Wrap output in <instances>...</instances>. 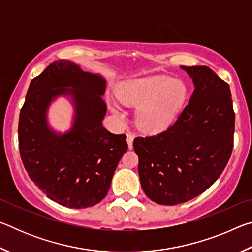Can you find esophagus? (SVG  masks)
Returning <instances> with one entry per match:
<instances>
[{
    "instance_id": "1",
    "label": "esophagus",
    "mask_w": 252,
    "mask_h": 252,
    "mask_svg": "<svg viewBox=\"0 0 252 252\" xmlns=\"http://www.w3.org/2000/svg\"><path fill=\"white\" fill-rule=\"evenodd\" d=\"M133 139H134V135L132 133L126 134V142H127V146H129V149H132V147H133Z\"/></svg>"
}]
</instances>
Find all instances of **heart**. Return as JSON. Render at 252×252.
Masks as SVG:
<instances>
[{
  "label": "heart",
  "instance_id": "1",
  "mask_svg": "<svg viewBox=\"0 0 252 252\" xmlns=\"http://www.w3.org/2000/svg\"><path fill=\"white\" fill-rule=\"evenodd\" d=\"M188 96V87L179 79L148 76L127 81L118 88L117 97L126 105L136 106L135 120L148 132H160L172 125ZM110 108L119 117L123 112L116 101Z\"/></svg>",
  "mask_w": 252,
  "mask_h": 252
}]
</instances>
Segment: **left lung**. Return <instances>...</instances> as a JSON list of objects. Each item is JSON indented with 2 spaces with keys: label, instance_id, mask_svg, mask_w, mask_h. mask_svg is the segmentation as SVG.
<instances>
[{
  "label": "left lung",
  "instance_id": "left-lung-1",
  "mask_svg": "<svg viewBox=\"0 0 252 252\" xmlns=\"http://www.w3.org/2000/svg\"><path fill=\"white\" fill-rule=\"evenodd\" d=\"M194 90L177 121L161 133L138 136L133 148L149 199L174 206L210 188L233 148L234 112L229 84L208 66H181Z\"/></svg>",
  "mask_w": 252,
  "mask_h": 252
}]
</instances>
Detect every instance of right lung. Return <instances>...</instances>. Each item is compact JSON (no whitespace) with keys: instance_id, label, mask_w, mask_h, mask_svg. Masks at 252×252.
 Segmentation results:
<instances>
[{"instance_id":"1","label":"right lung","mask_w":252,"mask_h":252,"mask_svg":"<svg viewBox=\"0 0 252 252\" xmlns=\"http://www.w3.org/2000/svg\"><path fill=\"white\" fill-rule=\"evenodd\" d=\"M105 80L75 63L58 60L30 83L19 120L21 159L29 177L49 199L67 208L95 206L108 194L113 173L127 150L126 134L102 125ZM75 106L74 125L58 134L47 110L58 96Z\"/></svg>"}]
</instances>
